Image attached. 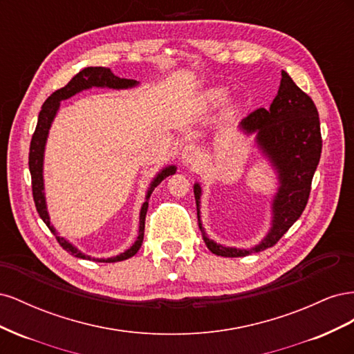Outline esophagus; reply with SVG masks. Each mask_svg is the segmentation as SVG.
Returning a JSON list of instances; mask_svg holds the SVG:
<instances>
[{
	"mask_svg": "<svg viewBox=\"0 0 354 354\" xmlns=\"http://www.w3.org/2000/svg\"><path fill=\"white\" fill-rule=\"evenodd\" d=\"M181 158H183V162L187 165H194L196 164L199 158H201V152L199 147H196L195 145H187L183 149V153H181Z\"/></svg>",
	"mask_w": 354,
	"mask_h": 354,
	"instance_id": "34e87169",
	"label": "esophagus"
}]
</instances>
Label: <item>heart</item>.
Here are the masks:
<instances>
[{
  "label": "heart",
  "instance_id": "obj_1",
  "mask_svg": "<svg viewBox=\"0 0 354 354\" xmlns=\"http://www.w3.org/2000/svg\"><path fill=\"white\" fill-rule=\"evenodd\" d=\"M226 97H227L226 88L214 87V88H209V90H207L205 93H203L202 100H203V103H205V104L217 106V104H220L221 102L226 100Z\"/></svg>",
  "mask_w": 354,
  "mask_h": 354
}]
</instances>
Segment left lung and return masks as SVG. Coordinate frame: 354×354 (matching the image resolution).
I'll return each mask as SVG.
<instances>
[{
	"mask_svg": "<svg viewBox=\"0 0 354 354\" xmlns=\"http://www.w3.org/2000/svg\"><path fill=\"white\" fill-rule=\"evenodd\" d=\"M239 128L246 134H255L257 146L266 158H269L279 177V187L272 205L270 232L254 248L238 250L207 238L199 214L201 186L198 183L194 186L203 241L212 254L221 257H245L277 243L303 214L322 153V136L316 106L285 71H282L281 87L270 108L251 112L241 121Z\"/></svg>",
	"mask_w": 354,
	"mask_h": 354,
	"instance_id": "left-lung-1",
	"label": "left lung"
}]
</instances>
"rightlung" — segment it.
<instances>
[{
	"instance_id": "right-lung-1",
	"label": "right lung",
	"mask_w": 354,
	"mask_h": 354,
	"mask_svg": "<svg viewBox=\"0 0 354 354\" xmlns=\"http://www.w3.org/2000/svg\"><path fill=\"white\" fill-rule=\"evenodd\" d=\"M137 84L138 82L134 80H125V78L115 77V75L111 72V69H108V68H102V66L85 68L75 75V77L65 85V87L53 93L50 97L44 102V104H42L41 112L38 115L37 128H35L34 136H32L30 147H29V171H30V178H32V195H34V202H35V207H37L39 217L47 224V227L51 230V233L55 234L62 248L68 251L71 255L78 257V259L91 260V257L82 254L65 238H60L56 229L50 224V217L47 212L46 196H44V180H42V162H44V149H46L48 130H50L53 120H55V116L59 111V106H60L62 100H66L77 93H80L82 90H88L91 87H108V88H113V90H122V88L136 87ZM174 173H176L174 165L167 167L160 171V173L153 178V181L151 183V187H149L147 195H146V202L143 203L142 211H140V227H138V236H137L136 242L133 243L131 248L127 250L125 252H122L120 255H116V257H111V259H106V260L100 259L97 261L116 263V261H122V260L130 259V257L137 254V251L140 250L143 236H145V220H146V212H147V207H149L147 201H149V198H151L153 189L160 183V181L167 178L168 176H173Z\"/></svg>"
}]
</instances>
